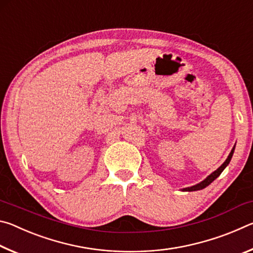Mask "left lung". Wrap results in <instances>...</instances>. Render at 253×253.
I'll list each match as a JSON object with an SVG mask.
<instances>
[{
    "mask_svg": "<svg viewBox=\"0 0 253 253\" xmlns=\"http://www.w3.org/2000/svg\"><path fill=\"white\" fill-rule=\"evenodd\" d=\"M233 152H234V147L232 148V151H231V153L229 154L228 158H226L223 164H222V165L220 166V168L217 169L216 170H214V172H213L211 175H209V176H208L207 178H205L204 181H202V182L199 183V184H196V185H194V186L184 188V191H190V192H192V191H199V190H202V188H204V187H207L208 185H210V184H211V183L214 181V179L220 176V174H221L222 172H223V169L226 168V166H228V164H229L230 161H231V158H232Z\"/></svg>",
    "mask_w": 253,
    "mask_h": 253,
    "instance_id": "8db88e82",
    "label": "left lung"
}]
</instances>
